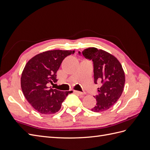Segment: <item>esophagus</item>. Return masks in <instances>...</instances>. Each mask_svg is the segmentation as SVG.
I'll return each mask as SVG.
<instances>
[{"instance_id":"1","label":"esophagus","mask_w":150,"mask_h":150,"mask_svg":"<svg viewBox=\"0 0 150 150\" xmlns=\"http://www.w3.org/2000/svg\"><path fill=\"white\" fill-rule=\"evenodd\" d=\"M74 92L76 93L79 94H80V95H84V93L81 92V91H74Z\"/></svg>"}]
</instances>
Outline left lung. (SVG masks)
<instances>
[{
    "instance_id": "1",
    "label": "left lung",
    "mask_w": 150,
    "mask_h": 150,
    "mask_svg": "<svg viewBox=\"0 0 150 150\" xmlns=\"http://www.w3.org/2000/svg\"><path fill=\"white\" fill-rule=\"evenodd\" d=\"M82 53L86 59L93 62L94 83L101 82L103 84L101 88H98V94L94 96L97 103L91 111H106L114 105L121 96L125 83L123 69L116 57L102 49L89 47Z\"/></svg>"
}]
</instances>
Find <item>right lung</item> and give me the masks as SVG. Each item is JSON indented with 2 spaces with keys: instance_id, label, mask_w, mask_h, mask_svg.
<instances>
[{
  "instance_id": "right-lung-1",
  "label": "right lung",
  "mask_w": 150,
  "mask_h": 150,
  "mask_svg": "<svg viewBox=\"0 0 150 150\" xmlns=\"http://www.w3.org/2000/svg\"><path fill=\"white\" fill-rule=\"evenodd\" d=\"M74 52L47 51L37 54L27 62L21 75V88L27 100L39 112L44 115L57 112L66 96L72 93L49 88L47 84L57 82L56 72L62 61Z\"/></svg>"
}]
</instances>
